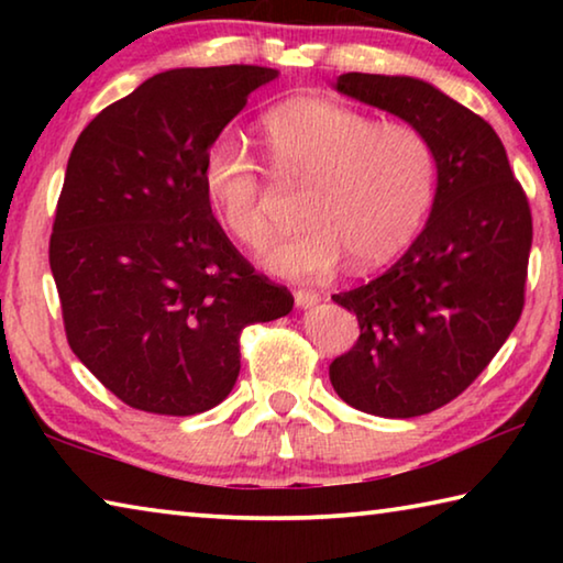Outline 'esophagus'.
<instances>
[{
	"label": "esophagus",
	"instance_id": "1",
	"mask_svg": "<svg viewBox=\"0 0 563 563\" xmlns=\"http://www.w3.org/2000/svg\"><path fill=\"white\" fill-rule=\"evenodd\" d=\"M320 302V295L312 292V290H295V305H298L300 310H308L312 305Z\"/></svg>",
	"mask_w": 563,
	"mask_h": 563
}]
</instances>
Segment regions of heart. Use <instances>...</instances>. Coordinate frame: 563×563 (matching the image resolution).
<instances>
[{
    "label": "heart",
    "mask_w": 563,
    "mask_h": 563,
    "mask_svg": "<svg viewBox=\"0 0 563 563\" xmlns=\"http://www.w3.org/2000/svg\"><path fill=\"white\" fill-rule=\"evenodd\" d=\"M263 139L278 174L310 180L308 223L263 253L265 268L285 278H325L347 255L355 268H375L412 241L434 201V151L407 123H375L345 103L302 97L263 119ZM203 190L238 241L265 243L261 168L241 139L223 133L206 151Z\"/></svg>",
    "instance_id": "b5f03b06"
}]
</instances>
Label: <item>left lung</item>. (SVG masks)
Listing matches in <instances>:
<instances>
[{
    "label": "left lung",
    "mask_w": 563,
    "mask_h": 563,
    "mask_svg": "<svg viewBox=\"0 0 563 563\" xmlns=\"http://www.w3.org/2000/svg\"><path fill=\"white\" fill-rule=\"evenodd\" d=\"M340 93L407 121L430 141L437 190L422 233L379 278L332 300L360 322L330 365L340 399L407 419L462 395L523 308L531 211L487 121L415 76L350 71Z\"/></svg>",
    "instance_id": "obj_1"
}]
</instances>
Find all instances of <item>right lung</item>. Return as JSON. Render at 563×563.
Segmentation results:
<instances>
[{
    "label": "right lung",
    "instance_id": "right-lung-1",
    "mask_svg": "<svg viewBox=\"0 0 563 563\" xmlns=\"http://www.w3.org/2000/svg\"><path fill=\"white\" fill-rule=\"evenodd\" d=\"M265 66L168 69L93 119L71 148L49 265L74 355L121 402L198 415L231 395L241 332L292 310L253 271L203 190V158Z\"/></svg>",
    "mask_w": 563,
    "mask_h": 563
}]
</instances>
